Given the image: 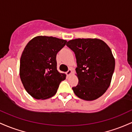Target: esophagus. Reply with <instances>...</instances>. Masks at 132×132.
<instances>
[{
  "label": "esophagus",
  "mask_w": 132,
  "mask_h": 132,
  "mask_svg": "<svg viewBox=\"0 0 132 132\" xmlns=\"http://www.w3.org/2000/svg\"><path fill=\"white\" fill-rule=\"evenodd\" d=\"M72 73V70H71V69H69V70L66 72V74H67V76H69V75H70Z\"/></svg>",
  "instance_id": "esophagus-1"
}]
</instances>
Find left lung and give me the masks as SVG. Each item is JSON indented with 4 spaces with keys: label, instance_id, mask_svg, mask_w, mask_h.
<instances>
[{
    "label": "left lung",
    "instance_id": "1",
    "mask_svg": "<svg viewBox=\"0 0 132 132\" xmlns=\"http://www.w3.org/2000/svg\"><path fill=\"white\" fill-rule=\"evenodd\" d=\"M66 45L74 52L77 63L78 83L72 87L73 92L87 101L101 97L110 86L115 70L110 47L98 38H76Z\"/></svg>",
    "mask_w": 132,
    "mask_h": 132
}]
</instances>
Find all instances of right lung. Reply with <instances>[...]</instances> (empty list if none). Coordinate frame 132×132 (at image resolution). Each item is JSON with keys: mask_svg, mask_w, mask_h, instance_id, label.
Masks as SVG:
<instances>
[{"mask_svg": "<svg viewBox=\"0 0 132 132\" xmlns=\"http://www.w3.org/2000/svg\"><path fill=\"white\" fill-rule=\"evenodd\" d=\"M65 40L35 37L27 44L20 61V77L28 94L35 99H47L57 93L66 78L57 69L56 56L65 45Z\"/></svg>", "mask_w": 132, "mask_h": 132, "instance_id": "obj_1", "label": "right lung"}]
</instances>
